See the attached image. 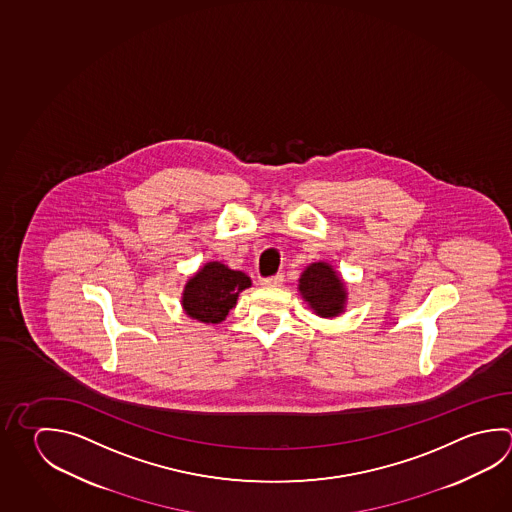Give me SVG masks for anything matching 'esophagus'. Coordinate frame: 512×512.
<instances>
[{
  "instance_id": "1",
  "label": "esophagus",
  "mask_w": 512,
  "mask_h": 512,
  "mask_svg": "<svg viewBox=\"0 0 512 512\" xmlns=\"http://www.w3.org/2000/svg\"><path fill=\"white\" fill-rule=\"evenodd\" d=\"M263 287H279L283 283V276L276 274V276H270V278H263L260 281Z\"/></svg>"
}]
</instances>
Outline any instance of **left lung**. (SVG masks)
Listing matches in <instances>:
<instances>
[{
	"mask_svg": "<svg viewBox=\"0 0 512 512\" xmlns=\"http://www.w3.org/2000/svg\"><path fill=\"white\" fill-rule=\"evenodd\" d=\"M299 294L317 316L335 317L343 314L346 305V289L343 279L337 276L330 263L316 261L303 270L299 278Z\"/></svg>",
	"mask_w": 512,
	"mask_h": 512,
	"instance_id": "obj_1",
	"label": "left lung"
}]
</instances>
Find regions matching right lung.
Returning <instances> with one entry per match:
<instances>
[{"mask_svg": "<svg viewBox=\"0 0 512 512\" xmlns=\"http://www.w3.org/2000/svg\"><path fill=\"white\" fill-rule=\"evenodd\" d=\"M251 287V278L242 270L229 269L220 261H209L187 279L182 307L200 323H220L236 307L240 292Z\"/></svg>", "mask_w": 512, "mask_h": 512, "instance_id": "obj_1", "label": "right lung"}]
</instances>
